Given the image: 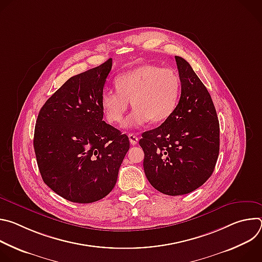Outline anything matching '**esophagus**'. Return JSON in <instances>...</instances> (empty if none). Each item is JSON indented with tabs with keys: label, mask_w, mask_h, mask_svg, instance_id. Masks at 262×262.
<instances>
[{
	"label": "esophagus",
	"mask_w": 262,
	"mask_h": 262,
	"mask_svg": "<svg viewBox=\"0 0 262 262\" xmlns=\"http://www.w3.org/2000/svg\"><path fill=\"white\" fill-rule=\"evenodd\" d=\"M128 139H129V142H130L132 145H137L138 144L139 138L135 134H128Z\"/></svg>",
	"instance_id": "1"
}]
</instances>
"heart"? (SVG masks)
I'll return each instance as SVG.
<instances>
[{
  "label": "heart",
  "instance_id": "b5f03b06",
  "mask_svg": "<svg viewBox=\"0 0 262 262\" xmlns=\"http://www.w3.org/2000/svg\"><path fill=\"white\" fill-rule=\"evenodd\" d=\"M115 87L117 92L105 90L101 94L103 116L110 123H121L132 102L135 110L124 126L135 128L148 121L164 122L173 114L180 96L181 80L172 68L145 64L120 74Z\"/></svg>",
  "mask_w": 262,
  "mask_h": 262
}]
</instances>
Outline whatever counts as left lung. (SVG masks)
Returning <instances> with one entry per match:
<instances>
[{"mask_svg":"<svg viewBox=\"0 0 262 262\" xmlns=\"http://www.w3.org/2000/svg\"><path fill=\"white\" fill-rule=\"evenodd\" d=\"M181 94L173 114L142 134L144 172L150 184L169 196L189 194L212 174L220 150V124L206 87L189 62L175 56Z\"/></svg>","mask_w":262,"mask_h":262,"instance_id":"left-lung-1","label":"left lung"}]
</instances>
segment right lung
Instances as JSON below:
<instances>
[{
    "label": "right lung",
    "mask_w": 262,
    "mask_h": 262,
    "mask_svg": "<svg viewBox=\"0 0 262 262\" xmlns=\"http://www.w3.org/2000/svg\"><path fill=\"white\" fill-rule=\"evenodd\" d=\"M112 59L67 80L43 104L34 150L45 183L62 198L92 203L116 184L129 149L125 134L106 124L100 97Z\"/></svg>",
    "instance_id": "add662e5"
}]
</instances>
